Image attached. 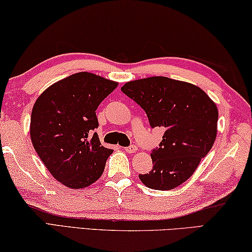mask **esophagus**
Listing matches in <instances>:
<instances>
[{"mask_svg":"<svg viewBox=\"0 0 252 252\" xmlns=\"http://www.w3.org/2000/svg\"><path fill=\"white\" fill-rule=\"evenodd\" d=\"M125 151L127 152V153H135V152L137 151V147H136L135 145H130L128 147H125Z\"/></svg>","mask_w":252,"mask_h":252,"instance_id":"obj_1","label":"esophagus"}]
</instances>
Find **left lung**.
<instances>
[{"mask_svg":"<svg viewBox=\"0 0 252 252\" xmlns=\"http://www.w3.org/2000/svg\"><path fill=\"white\" fill-rule=\"evenodd\" d=\"M122 92L145 110L151 126L165 129L151 154L153 168L139 179L167 191L191 177L217 137L218 108L200 87L167 77L126 82Z\"/></svg>","mask_w":252,"mask_h":252,"instance_id":"8db88e82","label":"left lung"}]
</instances>
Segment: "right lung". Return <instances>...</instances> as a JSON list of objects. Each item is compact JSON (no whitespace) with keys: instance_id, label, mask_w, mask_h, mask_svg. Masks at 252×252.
<instances>
[{"instance_id":"obj_1","label":"right lung","mask_w":252,"mask_h":252,"mask_svg":"<svg viewBox=\"0 0 252 252\" xmlns=\"http://www.w3.org/2000/svg\"><path fill=\"white\" fill-rule=\"evenodd\" d=\"M117 82L78 72L53 84L36 99L30 123L33 147L57 181L87 188L101 176L113 150L101 145L96 110Z\"/></svg>"}]
</instances>
